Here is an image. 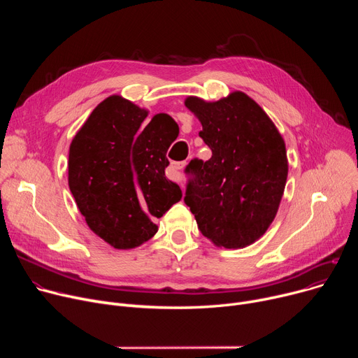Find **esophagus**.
<instances>
[{
  "label": "esophagus",
  "instance_id": "esophagus-1",
  "mask_svg": "<svg viewBox=\"0 0 358 358\" xmlns=\"http://www.w3.org/2000/svg\"><path fill=\"white\" fill-rule=\"evenodd\" d=\"M171 166H173V169H176V171H180V169H182V168L185 166V161H181V162H173V165H171ZM176 180L181 184V187H184V185H182V180H181L180 177H176Z\"/></svg>",
  "mask_w": 358,
  "mask_h": 358
}]
</instances>
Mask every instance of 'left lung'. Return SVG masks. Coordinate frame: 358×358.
<instances>
[{
    "instance_id": "obj_1",
    "label": "left lung",
    "mask_w": 358,
    "mask_h": 358,
    "mask_svg": "<svg viewBox=\"0 0 358 358\" xmlns=\"http://www.w3.org/2000/svg\"><path fill=\"white\" fill-rule=\"evenodd\" d=\"M212 158L192 159L184 201L215 245L243 248L266 234L285 193L289 164L275 124L245 92L217 101L187 97Z\"/></svg>"
}]
</instances>
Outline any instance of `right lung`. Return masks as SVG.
<instances>
[{"instance_id":"right-lung-1","label":"right lung","mask_w":358,"mask_h":358,"mask_svg":"<svg viewBox=\"0 0 358 358\" xmlns=\"http://www.w3.org/2000/svg\"><path fill=\"white\" fill-rule=\"evenodd\" d=\"M145 108L110 96L92 110L69 146L68 184L90 229L113 248L130 250L152 238L161 217L181 200L165 177L166 150L178 136L168 115L143 129Z\"/></svg>"}]
</instances>
